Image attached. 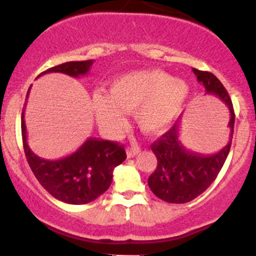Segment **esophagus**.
<instances>
[{"label":"esophagus","instance_id":"1","mask_svg":"<svg viewBox=\"0 0 256 256\" xmlns=\"http://www.w3.org/2000/svg\"><path fill=\"white\" fill-rule=\"evenodd\" d=\"M141 148L138 146V144H131L130 148H128V151H126V154H128V158H132V157H135L136 154H140Z\"/></svg>","mask_w":256,"mask_h":256}]
</instances>
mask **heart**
<instances>
[{
    "label": "heart",
    "mask_w": 256,
    "mask_h": 256,
    "mask_svg": "<svg viewBox=\"0 0 256 256\" xmlns=\"http://www.w3.org/2000/svg\"><path fill=\"white\" fill-rule=\"evenodd\" d=\"M188 95L183 80L161 70H138L118 76L110 84V94L95 92L92 108L105 135L118 134L125 125V112H132L141 130L157 134L180 115Z\"/></svg>",
    "instance_id": "1"
}]
</instances>
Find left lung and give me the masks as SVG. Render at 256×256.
I'll list each match as a JSON object with an SVG mask.
<instances>
[{
    "mask_svg": "<svg viewBox=\"0 0 256 256\" xmlns=\"http://www.w3.org/2000/svg\"><path fill=\"white\" fill-rule=\"evenodd\" d=\"M198 82L204 86L207 94L220 99L228 108L229 141L220 151L203 154L190 151L180 138V120L164 135L152 144L151 150L157 157V168L148 177V187L160 200L168 203H187L202 194L218 176L232 146L234 130L233 104L219 79L209 72L192 69Z\"/></svg>",
    "mask_w": 256,
    "mask_h": 256,
    "instance_id": "obj_1",
    "label": "left lung"
}]
</instances>
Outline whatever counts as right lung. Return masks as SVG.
I'll list each match as a JSON object with an SVG mask.
<instances>
[{
	"label": "right lung",
	"instance_id": "add662e5",
	"mask_svg": "<svg viewBox=\"0 0 256 256\" xmlns=\"http://www.w3.org/2000/svg\"><path fill=\"white\" fill-rule=\"evenodd\" d=\"M92 63V59L66 62L49 68L38 76L47 73H64L78 78L88 74ZM20 124L23 147L30 170L49 194L68 204H86L106 192L112 184L114 168L126 160L122 146L98 138H89L74 154L60 160L40 158L28 146L24 112Z\"/></svg>",
	"mask_w": 256,
	"mask_h": 256
}]
</instances>
